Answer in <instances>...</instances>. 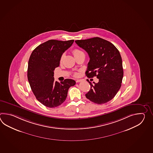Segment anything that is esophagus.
<instances>
[{"instance_id": "obj_1", "label": "esophagus", "mask_w": 153, "mask_h": 153, "mask_svg": "<svg viewBox=\"0 0 153 153\" xmlns=\"http://www.w3.org/2000/svg\"><path fill=\"white\" fill-rule=\"evenodd\" d=\"M81 81H82V80H81V79H78V80H76V82H81Z\"/></svg>"}]
</instances>
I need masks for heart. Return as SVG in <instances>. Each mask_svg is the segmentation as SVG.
<instances>
[{"label": "heart", "instance_id": "1", "mask_svg": "<svg viewBox=\"0 0 153 153\" xmlns=\"http://www.w3.org/2000/svg\"><path fill=\"white\" fill-rule=\"evenodd\" d=\"M72 52H73V55H74V57H76V56H77L80 55H81V54H84V52H82V51L78 49H74V50H73ZM62 58H63V56H62V57H61V59H60V61H61V62L62 61ZM78 74L75 73V76H78Z\"/></svg>", "mask_w": 153, "mask_h": 153}]
</instances>
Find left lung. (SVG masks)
Wrapping results in <instances>:
<instances>
[{"mask_svg": "<svg viewBox=\"0 0 153 153\" xmlns=\"http://www.w3.org/2000/svg\"><path fill=\"white\" fill-rule=\"evenodd\" d=\"M79 47L88 52L90 57L86 75L96 76L98 83L92 85L86 97L96 104H104L111 100L120 88L124 75L120 53L115 46L106 40L94 37L75 40Z\"/></svg>", "mask_w": 153, "mask_h": 153, "instance_id": "obj_1", "label": "left lung"}]
</instances>
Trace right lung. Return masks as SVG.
<instances>
[{
  "label": "right lung",
  "instance_id": "obj_1",
  "mask_svg": "<svg viewBox=\"0 0 153 153\" xmlns=\"http://www.w3.org/2000/svg\"><path fill=\"white\" fill-rule=\"evenodd\" d=\"M73 42L74 40H49L37 46L29 57L27 77L30 86L36 100L47 107H56L63 103L69 88L76 83L70 79L59 83L53 78L63 53Z\"/></svg>",
  "mask_w": 153,
  "mask_h": 153
}]
</instances>
